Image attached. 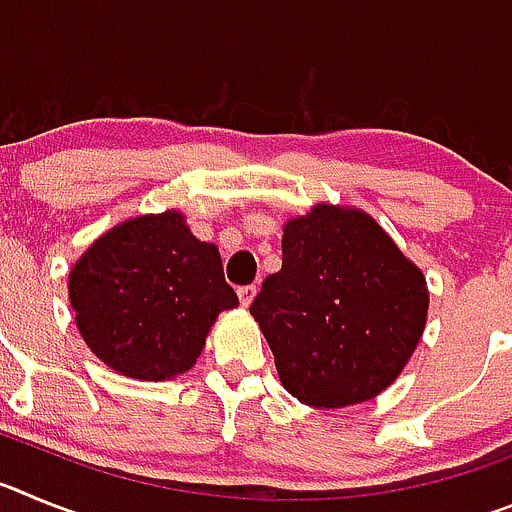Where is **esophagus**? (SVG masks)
I'll use <instances>...</instances> for the list:
<instances>
[{"label":"esophagus","mask_w":512,"mask_h":512,"mask_svg":"<svg viewBox=\"0 0 512 512\" xmlns=\"http://www.w3.org/2000/svg\"><path fill=\"white\" fill-rule=\"evenodd\" d=\"M238 297H241V305L248 307L256 297V284H246V287H238Z\"/></svg>","instance_id":"34e87169"}]
</instances>
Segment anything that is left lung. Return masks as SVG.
<instances>
[{
  "label": "left lung",
  "instance_id": "obj_1",
  "mask_svg": "<svg viewBox=\"0 0 512 512\" xmlns=\"http://www.w3.org/2000/svg\"><path fill=\"white\" fill-rule=\"evenodd\" d=\"M251 315L289 395L346 408L400 377L423 336L428 287L374 217L318 205L284 225L282 269Z\"/></svg>",
  "mask_w": 512,
  "mask_h": 512
}]
</instances>
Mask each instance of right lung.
I'll use <instances>...</instances> for the list:
<instances>
[{"mask_svg": "<svg viewBox=\"0 0 512 512\" xmlns=\"http://www.w3.org/2000/svg\"><path fill=\"white\" fill-rule=\"evenodd\" d=\"M69 297L97 359L146 382L192 369L217 315L238 305L217 246L197 241L176 210L99 235L71 269Z\"/></svg>", "mask_w": 512, "mask_h": 512, "instance_id": "1", "label": "right lung"}]
</instances>
